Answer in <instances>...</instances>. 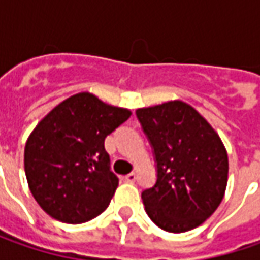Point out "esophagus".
I'll return each mask as SVG.
<instances>
[{
    "label": "esophagus",
    "instance_id": "34e87169",
    "mask_svg": "<svg viewBox=\"0 0 260 260\" xmlns=\"http://www.w3.org/2000/svg\"><path fill=\"white\" fill-rule=\"evenodd\" d=\"M136 178H137V176H136L135 172H132V174L125 175V176H124V179H125V181H127V182H135Z\"/></svg>",
    "mask_w": 260,
    "mask_h": 260
}]
</instances>
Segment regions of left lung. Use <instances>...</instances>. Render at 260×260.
Returning a JSON list of instances; mask_svg holds the SVG:
<instances>
[{
  "label": "left lung",
  "mask_w": 260,
  "mask_h": 260,
  "mask_svg": "<svg viewBox=\"0 0 260 260\" xmlns=\"http://www.w3.org/2000/svg\"><path fill=\"white\" fill-rule=\"evenodd\" d=\"M157 164L155 186L142 192L145 210L171 233L192 230L217 210L229 179V156L218 133L181 100L137 108Z\"/></svg>",
  "instance_id": "left-lung-1"
}]
</instances>
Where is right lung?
<instances>
[{
  "label": "right lung",
  "instance_id": "1",
  "mask_svg": "<svg viewBox=\"0 0 260 260\" xmlns=\"http://www.w3.org/2000/svg\"><path fill=\"white\" fill-rule=\"evenodd\" d=\"M130 115L79 92L37 123L25 142L24 171L30 192L50 217L79 224L108 207L118 178L110 171L104 140Z\"/></svg>",
  "mask_w": 260,
  "mask_h": 260
}]
</instances>
